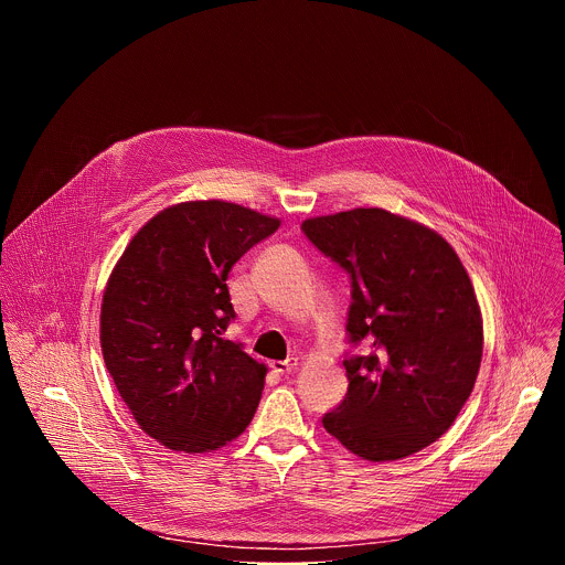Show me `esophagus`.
I'll list each match as a JSON object with an SVG mask.
<instances>
[{"instance_id": "obj_1", "label": "esophagus", "mask_w": 565, "mask_h": 565, "mask_svg": "<svg viewBox=\"0 0 565 565\" xmlns=\"http://www.w3.org/2000/svg\"><path fill=\"white\" fill-rule=\"evenodd\" d=\"M270 369H273V373H277V375H286V373H290V371L297 369V360L290 358V360H286V362H270Z\"/></svg>"}]
</instances>
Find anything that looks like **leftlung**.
<instances>
[{"label": "left lung", "instance_id": "obj_1", "mask_svg": "<svg viewBox=\"0 0 565 565\" xmlns=\"http://www.w3.org/2000/svg\"><path fill=\"white\" fill-rule=\"evenodd\" d=\"M310 244L351 277L349 391L321 425L349 451L382 462L436 443L467 402L482 317L447 241L405 216L355 207L301 223Z\"/></svg>", "mask_w": 565, "mask_h": 565}]
</instances>
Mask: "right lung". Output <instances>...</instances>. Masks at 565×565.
<instances>
[{"instance_id":"add662e5","label":"right lung","mask_w":565,"mask_h":565,"mask_svg":"<svg viewBox=\"0 0 565 565\" xmlns=\"http://www.w3.org/2000/svg\"><path fill=\"white\" fill-rule=\"evenodd\" d=\"M279 218L225 201H188L149 218L116 264L100 347L140 429L174 451H214L250 425L266 366L223 340L227 273Z\"/></svg>"}]
</instances>
